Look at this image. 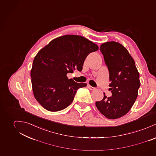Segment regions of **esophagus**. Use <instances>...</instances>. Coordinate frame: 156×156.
Listing matches in <instances>:
<instances>
[{"label":"esophagus","instance_id":"34e87169","mask_svg":"<svg viewBox=\"0 0 156 156\" xmlns=\"http://www.w3.org/2000/svg\"><path fill=\"white\" fill-rule=\"evenodd\" d=\"M88 88L90 90H94L96 89V88H94V87H93L91 86H90V85H88Z\"/></svg>","mask_w":156,"mask_h":156}]
</instances>
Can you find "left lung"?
I'll use <instances>...</instances> for the list:
<instances>
[{
  "label": "left lung",
  "mask_w": 156,
  "mask_h": 156,
  "mask_svg": "<svg viewBox=\"0 0 156 156\" xmlns=\"http://www.w3.org/2000/svg\"><path fill=\"white\" fill-rule=\"evenodd\" d=\"M100 50L109 72V86L112 93L96 102L102 114L109 119H117L126 115L135 103L140 86L139 73L135 61L127 50L115 41L103 43Z\"/></svg>",
  "instance_id": "left-lung-1"
}]
</instances>
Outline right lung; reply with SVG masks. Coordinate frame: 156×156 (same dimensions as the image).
<instances>
[{
    "mask_svg": "<svg viewBox=\"0 0 156 156\" xmlns=\"http://www.w3.org/2000/svg\"><path fill=\"white\" fill-rule=\"evenodd\" d=\"M99 47L86 37L66 35L52 40L36 55L30 72L35 99L45 109L56 112L67 108L79 88L86 83L68 79V73L83 69L84 60Z\"/></svg>",
    "mask_w": 156,
    "mask_h": 156,
    "instance_id": "right-lung-1",
    "label": "right lung"
}]
</instances>
